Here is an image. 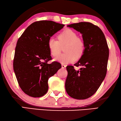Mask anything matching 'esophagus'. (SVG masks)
Instances as JSON below:
<instances>
[{
    "mask_svg": "<svg viewBox=\"0 0 121 121\" xmlns=\"http://www.w3.org/2000/svg\"><path fill=\"white\" fill-rule=\"evenodd\" d=\"M61 66H62V68H63V69H65L66 68V65H63V64L61 65Z\"/></svg>",
    "mask_w": 121,
    "mask_h": 121,
    "instance_id": "1",
    "label": "esophagus"
}]
</instances>
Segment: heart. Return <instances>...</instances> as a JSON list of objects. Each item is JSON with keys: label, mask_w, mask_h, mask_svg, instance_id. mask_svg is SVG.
I'll use <instances>...</instances> for the list:
<instances>
[{"label": "heart", "mask_w": 121, "mask_h": 121, "mask_svg": "<svg viewBox=\"0 0 121 121\" xmlns=\"http://www.w3.org/2000/svg\"><path fill=\"white\" fill-rule=\"evenodd\" d=\"M58 40L50 38L48 42V47L51 55L56 56L60 53L62 47L65 44L66 52L55 58V60L62 64H68L75 62L78 56H82L84 52L85 46L83 41L78 38L77 33L71 29H65L60 33Z\"/></svg>", "instance_id": "b5f03b06"}]
</instances>
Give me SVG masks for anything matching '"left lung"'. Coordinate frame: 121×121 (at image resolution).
Listing matches in <instances>:
<instances>
[{
  "label": "left lung",
  "instance_id": "left-lung-1",
  "mask_svg": "<svg viewBox=\"0 0 121 121\" xmlns=\"http://www.w3.org/2000/svg\"><path fill=\"white\" fill-rule=\"evenodd\" d=\"M67 26L81 33L85 48L80 59L74 64L83 68L76 71L73 66H66L65 90L73 98L87 99L97 91L106 77L109 48L104 33L96 25L82 22Z\"/></svg>",
  "mask_w": 121,
  "mask_h": 121
}]
</instances>
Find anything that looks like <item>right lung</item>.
Segmentation results:
<instances>
[{
    "mask_svg": "<svg viewBox=\"0 0 121 121\" xmlns=\"http://www.w3.org/2000/svg\"><path fill=\"white\" fill-rule=\"evenodd\" d=\"M65 26L52 21H37L28 26L18 39L13 70L20 88L32 97H40L48 91V81L61 68L51 60L48 42Z\"/></svg>",
    "mask_w": 121,
    "mask_h": 121,
    "instance_id": "add662e5",
    "label": "right lung"
}]
</instances>
